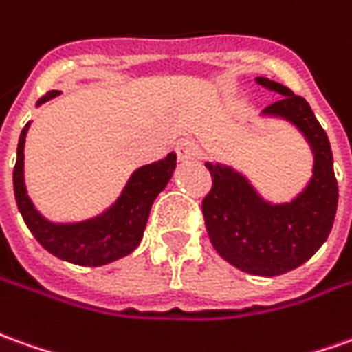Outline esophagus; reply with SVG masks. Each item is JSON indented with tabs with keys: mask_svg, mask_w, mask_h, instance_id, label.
Masks as SVG:
<instances>
[{
	"mask_svg": "<svg viewBox=\"0 0 352 352\" xmlns=\"http://www.w3.org/2000/svg\"><path fill=\"white\" fill-rule=\"evenodd\" d=\"M175 151L179 160L186 162V160H194L198 156V144H196L192 139H183V141L177 142Z\"/></svg>",
	"mask_w": 352,
	"mask_h": 352,
	"instance_id": "34e87169",
	"label": "esophagus"
}]
</instances>
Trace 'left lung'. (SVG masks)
<instances>
[{"instance_id":"obj_1","label":"left lung","mask_w":352,"mask_h":352,"mask_svg":"<svg viewBox=\"0 0 352 352\" xmlns=\"http://www.w3.org/2000/svg\"><path fill=\"white\" fill-rule=\"evenodd\" d=\"M257 82L282 95L265 112L292 120L311 142L313 181L292 204L269 206L259 200L244 177L208 164L211 188L201 200V213L211 244L225 261L255 276H278L303 265L326 242L338 211L339 190L328 135L309 102L282 83L267 78H257Z\"/></svg>"}]
</instances>
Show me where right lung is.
<instances>
[{
    "label": "right lung",
    "instance_id": "1",
    "mask_svg": "<svg viewBox=\"0 0 352 352\" xmlns=\"http://www.w3.org/2000/svg\"><path fill=\"white\" fill-rule=\"evenodd\" d=\"M56 93L58 91L45 93L38 100V104L53 99ZM28 125L30 124L24 125L16 146L13 186L19 211L34 238L55 257L83 267H100L129 255L141 242L152 201L156 200V196L164 190V186L171 179V173L175 169V154L171 152L168 154V158L137 169L125 186L124 194L120 196V200L100 217L76 225H53L34 210L24 188L22 148H24Z\"/></svg>",
    "mask_w": 352,
    "mask_h": 352
}]
</instances>
